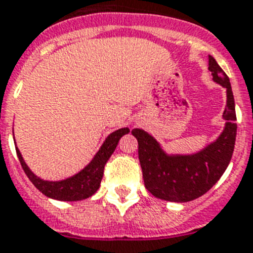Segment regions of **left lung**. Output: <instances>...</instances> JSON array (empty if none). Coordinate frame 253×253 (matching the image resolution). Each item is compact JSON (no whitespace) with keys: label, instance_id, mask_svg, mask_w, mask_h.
I'll use <instances>...</instances> for the list:
<instances>
[{"label":"left lung","instance_id":"obj_1","mask_svg":"<svg viewBox=\"0 0 253 253\" xmlns=\"http://www.w3.org/2000/svg\"><path fill=\"white\" fill-rule=\"evenodd\" d=\"M213 81L226 88V121L222 133L215 143L192 156H167L149 133L133 128L139 144V161L145 188L156 198L169 202H189L207 193L228 167L234 152L237 116L230 81L220 65L210 56Z\"/></svg>","mask_w":253,"mask_h":253}]
</instances>
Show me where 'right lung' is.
I'll return each mask as SVG.
<instances>
[{
    "label": "right lung",
    "mask_w": 253,
    "mask_h": 253,
    "mask_svg": "<svg viewBox=\"0 0 253 253\" xmlns=\"http://www.w3.org/2000/svg\"><path fill=\"white\" fill-rule=\"evenodd\" d=\"M128 128H120V130L114 131L107 137L104 141L96 156L91 161L86 167H84L81 172L77 175L72 176L67 180H61V181H44L32 172L28 166L25 165L24 159L22 154L16 148V154L20 161L23 169H24L25 175L28 176L32 184L36 188L44 194L48 198L58 199V201H68V202H73V201H82L97 192V189L100 186L101 179L104 175V167L107 165L108 159L113 154L114 149L117 148V144L120 141L121 137L125 133H128Z\"/></svg>",
    "instance_id": "right-lung-1"
}]
</instances>
